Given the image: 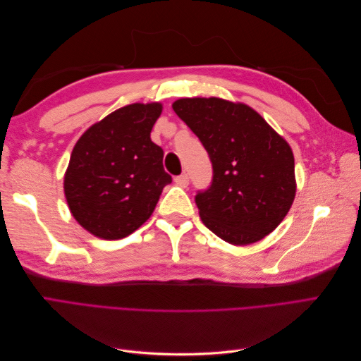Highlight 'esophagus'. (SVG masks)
<instances>
[{
	"label": "esophagus",
	"mask_w": 361,
	"mask_h": 361,
	"mask_svg": "<svg viewBox=\"0 0 361 361\" xmlns=\"http://www.w3.org/2000/svg\"><path fill=\"white\" fill-rule=\"evenodd\" d=\"M174 182H176L179 187H182V188H187L188 187V183H190V178H188V174H180V176H176L174 178Z\"/></svg>",
	"instance_id": "1"
}]
</instances>
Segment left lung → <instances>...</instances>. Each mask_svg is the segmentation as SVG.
I'll list each match as a JSON object with an SVG mask.
<instances>
[{
	"mask_svg": "<svg viewBox=\"0 0 361 361\" xmlns=\"http://www.w3.org/2000/svg\"><path fill=\"white\" fill-rule=\"evenodd\" d=\"M173 110L209 154L211 187L195 195L203 224L232 245L264 239L297 194L288 141L256 110L221 97H182Z\"/></svg>",
	"mask_w": 361,
	"mask_h": 361,
	"instance_id": "8db88e82",
	"label": "left lung"
}]
</instances>
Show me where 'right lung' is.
<instances>
[{"label": "right lung", "instance_id": "obj_1", "mask_svg": "<svg viewBox=\"0 0 361 361\" xmlns=\"http://www.w3.org/2000/svg\"><path fill=\"white\" fill-rule=\"evenodd\" d=\"M161 102L130 104L93 123L73 146L64 173L71 214L92 235L114 241L154 214L171 176L164 152L150 140Z\"/></svg>", "mask_w": 361, "mask_h": 361}]
</instances>
